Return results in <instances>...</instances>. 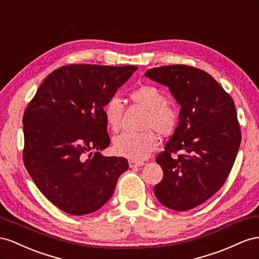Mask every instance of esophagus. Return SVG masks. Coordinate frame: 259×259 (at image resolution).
<instances>
[{"label": "esophagus", "instance_id": "34e87169", "mask_svg": "<svg viewBox=\"0 0 259 259\" xmlns=\"http://www.w3.org/2000/svg\"><path fill=\"white\" fill-rule=\"evenodd\" d=\"M143 165H144L143 161H136V160H132V159L129 160V166H130L131 168H134V167H140V166H143Z\"/></svg>", "mask_w": 259, "mask_h": 259}]
</instances>
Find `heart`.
I'll use <instances>...</instances> for the list:
<instances>
[{
	"label": "heart",
	"instance_id": "obj_1",
	"mask_svg": "<svg viewBox=\"0 0 259 259\" xmlns=\"http://www.w3.org/2000/svg\"><path fill=\"white\" fill-rule=\"evenodd\" d=\"M134 104L147 110L143 132L125 131L114 140V147L118 154L132 160H143L157 149L159 138L174 134L178 124V114L176 109L167 104L166 95L160 89L152 84H142L129 94ZM123 103L117 97L110 98L103 108L107 124L113 131L119 130L123 116Z\"/></svg>",
	"mask_w": 259,
	"mask_h": 259
}]
</instances>
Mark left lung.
I'll use <instances>...</instances> for the list:
<instances>
[{
    "label": "left lung",
    "mask_w": 259,
    "mask_h": 259,
    "mask_svg": "<svg viewBox=\"0 0 259 259\" xmlns=\"http://www.w3.org/2000/svg\"><path fill=\"white\" fill-rule=\"evenodd\" d=\"M144 75L167 85L181 106L179 123L156 156L164 177L155 196L170 209H192L224 186L233 167L242 137L234 102L209 73L192 66H161Z\"/></svg>",
    "instance_id": "1"
}]
</instances>
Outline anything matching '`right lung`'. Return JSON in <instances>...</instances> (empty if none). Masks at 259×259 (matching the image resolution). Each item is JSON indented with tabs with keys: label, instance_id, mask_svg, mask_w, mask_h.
Wrapping results in <instances>:
<instances>
[{
	"label": "right lung",
	"instance_id": "1",
	"mask_svg": "<svg viewBox=\"0 0 259 259\" xmlns=\"http://www.w3.org/2000/svg\"><path fill=\"white\" fill-rule=\"evenodd\" d=\"M137 66L70 64L51 72L25 109L23 158L35 186L70 215L101 208L113 195L124 157L100 151L110 140L103 108Z\"/></svg>",
	"mask_w": 259,
	"mask_h": 259
}]
</instances>
